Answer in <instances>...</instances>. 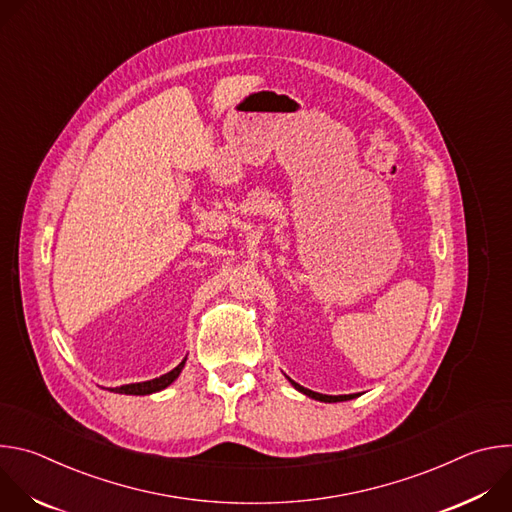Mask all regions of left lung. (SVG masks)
Wrapping results in <instances>:
<instances>
[{"mask_svg": "<svg viewBox=\"0 0 512 512\" xmlns=\"http://www.w3.org/2000/svg\"><path fill=\"white\" fill-rule=\"evenodd\" d=\"M287 381L291 383V387H294L296 391L304 393V395H306V397H310V399L322 401V403H340V401H350V399H356V397H358V393H352V395H322V393H316V391H310V389H306V387L298 385L296 381H291L289 377H287Z\"/></svg>", "mask_w": 512, "mask_h": 512, "instance_id": "obj_1", "label": "left lung"}]
</instances>
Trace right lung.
Segmentation results:
<instances>
[{"label":"right lung","instance_id":"right-lung-1","mask_svg":"<svg viewBox=\"0 0 512 512\" xmlns=\"http://www.w3.org/2000/svg\"><path fill=\"white\" fill-rule=\"evenodd\" d=\"M186 364V358H182V362L178 364L176 369H172L170 373L158 377V379H152V381H143V383H129V385H121V387H115V389H109L111 393H121V395H152V393H158V391H164L166 387H170L182 373Z\"/></svg>","mask_w":512,"mask_h":512}]
</instances>
